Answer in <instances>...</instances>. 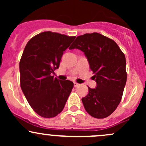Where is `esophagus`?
I'll return each instance as SVG.
<instances>
[{"label": "esophagus", "instance_id": "obj_1", "mask_svg": "<svg viewBox=\"0 0 146 146\" xmlns=\"http://www.w3.org/2000/svg\"><path fill=\"white\" fill-rule=\"evenodd\" d=\"M74 84V87H78V86H80V84L76 83V82H74V84Z\"/></svg>", "mask_w": 146, "mask_h": 146}]
</instances>
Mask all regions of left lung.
<instances>
[{
	"instance_id": "1",
	"label": "left lung",
	"mask_w": 146,
	"mask_h": 146,
	"mask_svg": "<svg viewBox=\"0 0 146 146\" xmlns=\"http://www.w3.org/2000/svg\"><path fill=\"white\" fill-rule=\"evenodd\" d=\"M73 48L84 53L97 83L82 98L85 110L95 118H106L121 102L127 79L124 54L115 41L98 33L78 36L69 47Z\"/></svg>"
}]
</instances>
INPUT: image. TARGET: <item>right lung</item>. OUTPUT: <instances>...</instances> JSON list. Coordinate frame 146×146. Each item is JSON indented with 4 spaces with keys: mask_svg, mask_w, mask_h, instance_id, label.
I'll use <instances>...</instances> for the list:
<instances>
[{
    "mask_svg": "<svg viewBox=\"0 0 146 146\" xmlns=\"http://www.w3.org/2000/svg\"><path fill=\"white\" fill-rule=\"evenodd\" d=\"M75 36L44 31L29 40L20 61L21 87L31 108L40 116L51 118L61 113L73 88L69 80L52 76L59 68L64 51Z\"/></svg>",
    "mask_w": 146,
    "mask_h": 146,
    "instance_id": "right-lung-1",
    "label": "right lung"
}]
</instances>
